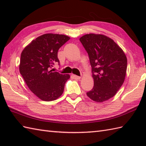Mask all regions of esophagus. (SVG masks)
<instances>
[{"instance_id": "esophagus-1", "label": "esophagus", "mask_w": 146, "mask_h": 146, "mask_svg": "<svg viewBox=\"0 0 146 146\" xmlns=\"http://www.w3.org/2000/svg\"><path fill=\"white\" fill-rule=\"evenodd\" d=\"M74 78H75V79L76 80H80V78H81V76H77V75H74Z\"/></svg>"}]
</instances>
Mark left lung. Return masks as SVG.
<instances>
[{
  "instance_id": "left-lung-1",
  "label": "left lung",
  "mask_w": 146,
  "mask_h": 146,
  "mask_svg": "<svg viewBox=\"0 0 146 146\" xmlns=\"http://www.w3.org/2000/svg\"><path fill=\"white\" fill-rule=\"evenodd\" d=\"M88 54L94 86L86 93L97 102H103L116 94L124 82L127 60L113 40L102 35L89 34L80 38Z\"/></svg>"
}]
</instances>
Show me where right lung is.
Here are the masks:
<instances>
[{"label": "right lung", "mask_w": 146, "mask_h": 146, "mask_svg": "<svg viewBox=\"0 0 146 146\" xmlns=\"http://www.w3.org/2000/svg\"><path fill=\"white\" fill-rule=\"evenodd\" d=\"M70 38L63 35L45 34L32 41L21 55L19 71L30 90L41 100L52 101L64 91L69 75L53 71L60 64L58 51Z\"/></svg>", "instance_id": "1"}]
</instances>
